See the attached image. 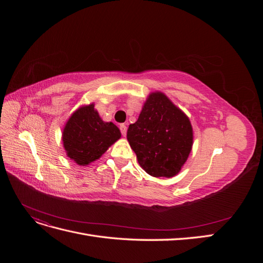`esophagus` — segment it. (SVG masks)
<instances>
[{
	"label": "esophagus",
	"mask_w": 263,
	"mask_h": 263,
	"mask_svg": "<svg viewBox=\"0 0 263 263\" xmlns=\"http://www.w3.org/2000/svg\"><path fill=\"white\" fill-rule=\"evenodd\" d=\"M119 129H121L123 136H126V134H127V127H126V125L122 124L121 126H119Z\"/></svg>",
	"instance_id": "1"
}]
</instances>
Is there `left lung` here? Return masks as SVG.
Masks as SVG:
<instances>
[{
    "label": "left lung",
    "mask_w": 263,
    "mask_h": 263,
    "mask_svg": "<svg viewBox=\"0 0 263 263\" xmlns=\"http://www.w3.org/2000/svg\"><path fill=\"white\" fill-rule=\"evenodd\" d=\"M127 140L140 166L155 178L180 172L192 150L193 129L189 117L162 92L150 93Z\"/></svg>",
    "instance_id": "left-lung-1"
}]
</instances>
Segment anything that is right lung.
I'll return each mask as SVG.
<instances>
[{
    "mask_svg": "<svg viewBox=\"0 0 263 263\" xmlns=\"http://www.w3.org/2000/svg\"><path fill=\"white\" fill-rule=\"evenodd\" d=\"M121 136L116 125L102 121L92 103L70 116L62 132V142L70 159L79 165H87L100 159Z\"/></svg>",
    "mask_w": 263,
    "mask_h": 263,
    "instance_id": "obj_1",
    "label": "right lung"
}]
</instances>
